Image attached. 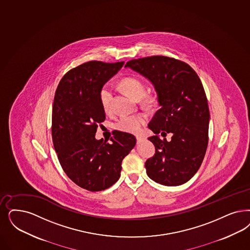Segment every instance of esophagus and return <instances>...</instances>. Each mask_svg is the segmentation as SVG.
Returning a JSON list of instances; mask_svg holds the SVG:
<instances>
[{
  "instance_id": "esophagus-1",
  "label": "esophagus",
  "mask_w": 250,
  "mask_h": 250,
  "mask_svg": "<svg viewBox=\"0 0 250 250\" xmlns=\"http://www.w3.org/2000/svg\"><path fill=\"white\" fill-rule=\"evenodd\" d=\"M137 140H138V142H140V141L143 140V138L140 137V136H138V137H137Z\"/></svg>"
}]
</instances>
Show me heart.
<instances>
[{"instance_id":"heart-1","label":"heart","mask_w":250,"mask_h":250,"mask_svg":"<svg viewBox=\"0 0 250 250\" xmlns=\"http://www.w3.org/2000/svg\"><path fill=\"white\" fill-rule=\"evenodd\" d=\"M121 87L123 90L129 95L131 98L135 100H140L145 95V85L144 83L137 78L129 77V78H124L121 81ZM112 89L109 86H104L102 87L100 91V101L102 106L105 112H108L111 106L112 102ZM148 101H151L149 99ZM145 115H125L121 117L118 122L116 123V125L119 129L128 133H138L142 125L146 122Z\"/></svg>"}]
</instances>
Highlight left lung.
Instances as JSON below:
<instances>
[{
    "label": "left lung",
    "mask_w": 250,
    "mask_h": 250,
    "mask_svg": "<svg viewBox=\"0 0 250 250\" xmlns=\"http://www.w3.org/2000/svg\"><path fill=\"white\" fill-rule=\"evenodd\" d=\"M125 67L150 81L158 97L160 110L147 125L156 134L148 138L156 151L145 164L147 176L168 187L189 181L208 142L209 110L197 73L188 63L165 56L131 60ZM167 133L172 135L170 142L165 138Z\"/></svg>",
    "instance_id": "left-lung-1"
}]
</instances>
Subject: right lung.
<instances>
[{
	"instance_id": "right-lung-1",
	"label": "right lung",
	"mask_w": 250,
	"mask_h": 250,
	"mask_svg": "<svg viewBox=\"0 0 250 250\" xmlns=\"http://www.w3.org/2000/svg\"><path fill=\"white\" fill-rule=\"evenodd\" d=\"M124 63L85 62L63 76L54 96L53 146L69 178L88 191H102L118 181L122 162L137 143L133 135L117 130L110 143L95 138L98 124L105 120L100 91Z\"/></svg>"
}]
</instances>
